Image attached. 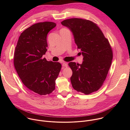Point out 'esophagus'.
Returning a JSON list of instances; mask_svg holds the SVG:
<instances>
[{
	"mask_svg": "<svg viewBox=\"0 0 130 130\" xmlns=\"http://www.w3.org/2000/svg\"><path fill=\"white\" fill-rule=\"evenodd\" d=\"M62 66L63 67H67L68 66V63L66 62H63L62 63Z\"/></svg>",
	"mask_w": 130,
	"mask_h": 130,
	"instance_id": "esophagus-1",
	"label": "esophagus"
}]
</instances>
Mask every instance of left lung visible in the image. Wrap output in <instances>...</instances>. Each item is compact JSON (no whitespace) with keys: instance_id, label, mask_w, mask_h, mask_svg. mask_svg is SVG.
Masks as SVG:
<instances>
[{"instance_id":"obj_1","label":"left lung","mask_w":130,"mask_h":130,"mask_svg":"<svg viewBox=\"0 0 130 130\" xmlns=\"http://www.w3.org/2000/svg\"><path fill=\"white\" fill-rule=\"evenodd\" d=\"M61 24L72 31L77 48L83 56L82 64L70 62L72 87L89 95L103 85L113 59L112 48L103 32L92 21L73 18Z\"/></svg>"}]
</instances>
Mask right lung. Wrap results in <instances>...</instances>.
Here are the masks:
<instances>
[{
    "label": "right lung",
    "mask_w": 130,
    "mask_h": 130,
    "mask_svg": "<svg viewBox=\"0 0 130 130\" xmlns=\"http://www.w3.org/2000/svg\"><path fill=\"white\" fill-rule=\"evenodd\" d=\"M55 26L50 22L31 26L21 34L14 54V65L23 83L40 95H49L55 89L62 68L60 63L43 58L47 51V34Z\"/></svg>",
    "instance_id": "add662e5"
}]
</instances>
